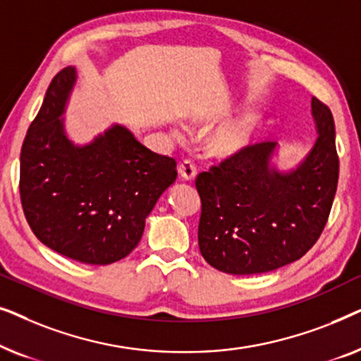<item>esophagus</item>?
Here are the masks:
<instances>
[{
	"mask_svg": "<svg viewBox=\"0 0 361 361\" xmlns=\"http://www.w3.org/2000/svg\"><path fill=\"white\" fill-rule=\"evenodd\" d=\"M177 169H179V174L184 180H194L195 179L197 169H195V164L192 161H182Z\"/></svg>",
	"mask_w": 361,
	"mask_h": 361,
	"instance_id": "esophagus-1",
	"label": "esophagus"
}]
</instances>
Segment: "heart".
Listing matches in <instances>:
<instances>
[{
  "instance_id": "1",
  "label": "heart",
  "mask_w": 361,
  "mask_h": 361,
  "mask_svg": "<svg viewBox=\"0 0 361 361\" xmlns=\"http://www.w3.org/2000/svg\"><path fill=\"white\" fill-rule=\"evenodd\" d=\"M258 118L245 115L230 120L209 133L205 140V149L215 157H231L238 154L250 145L258 130Z\"/></svg>"
}]
</instances>
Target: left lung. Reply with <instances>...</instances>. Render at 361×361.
<instances>
[{"label": "left lung", "instance_id": "8db88e82", "mask_svg": "<svg viewBox=\"0 0 361 361\" xmlns=\"http://www.w3.org/2000/svg\"><path fill=\"white\" fill-rule=\"evenodd\" d=\"M312 116L319 136L295 169L271 166L278 142L264 141L197 176L199 248L215 269L268 273L302 258L319 240L337 192L338 156L332 111L315 97Z\"/></svg>", "mask_w": 361, "mask_h": 361}]
</instances>
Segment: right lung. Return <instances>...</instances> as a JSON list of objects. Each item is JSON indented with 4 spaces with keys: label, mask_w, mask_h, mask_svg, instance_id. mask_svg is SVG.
Returning a JSON list of instances; mask_svg holds the SVG:
<instances>
[{
    "label": "right lung",
    "mask_w": 361,
    "mask_h": 361,
    "mask_svg": "<svg viewBox=\"0 0 361 361\" xmlns=\"http://www.w3.org/2000/svg\"><path fill=\"white\" fill-rule=\"evenodd\" d=\"M75 67L52 78L21 147L19 194L34 235L85 264H111L140 243L147 215L177 171L172 157L147 149L113 125L77 146L63 128Z\"/></svg>",
    "instance_id": "1"
}]
</instances>
